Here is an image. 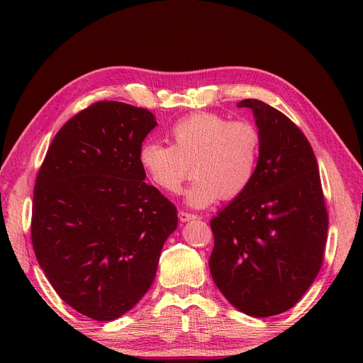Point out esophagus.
<instances>
[{
    "label": "esophagus",
    "mask_w": 363,
    "mask_h": 363,
    "mask_svg": "<svg viewBox=\"0 0 363 363\" xmlns=\"http://www.w3.org/2000/svg\"><path fill=\"white\" fill-rule=\"evenodd\" d=\"M195 218H196V215H194V213H188V212H184V211L179 212V219H180L182 223L191 221V219H195Z\"/></svg>",
    "instance_id": "esophagus-1"
}]
</instances>
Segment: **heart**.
<instances>
[{
    "label": "heart",
    "instance_id": "heart-1",
    "mask_svg": "<svg viewBox=\"0 0 363 363\" xmlns=\"http://www.w3.org/2000/svg\"><path fill=\"white\" fill-rule=\"evenodd\" d=\"M168 136L171 145L147 140L139 148L140 168L160 191L179 192L191 167L195 182L186 200L194 207L233 201L255 182L262 136L250 121L200 112L174 123Z\"/></svg>",
    "mask_w": 363,
    "mask_h": 363
}]
</instances>
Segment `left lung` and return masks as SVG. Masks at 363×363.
Wrapping results in <instances>:
<instances>
[{"mask_svg":"<svg viewBox=\"0 0 363 363\" xmlns=\"http://www.w3.org/2000/svg\"><path fill=\"white\" fill-rule=\"evenodd\" d=\"M250 107L262 136L255 182L212 221L208 259L218 289L238 311L265 318L289 311L324 260L328 213L316 157L292 121L259 100Z\"/></svg>","mask_w":363,"mask_h":363,"instance_id":"1","label":"left lung"}]
</instances>
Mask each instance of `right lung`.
<instances>
[{
  "mask_svg": "<svg viewBox=\"0 0 363 363\" xmlns=\"http://www.w3.org/2000/svg\"><path fill=\"white\" fill-rule=\"evenodd\" d=\"M147 108L96 101L54 136L33 192L31 244L60 298L95 321L133 307L155 280L177 207L147 184Z\"/></svg>",
  "mask_w": 363,
  "mask_h": 363,
  "instance_id": "add662e5",
  "label": "right lung"
}]
</instances>
